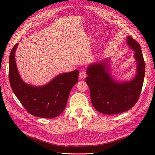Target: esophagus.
Instances as JSON below:
<instances>
[{"mask_svg":"<svg viewBox=\"0 0 155 155\" xmlns=\"http://www.w3.org/2000/svg\"><path fill=\"white\" fill-rule=\"evenodd\" d=\"M86 76H87V74L85 71H81L80 73H79V78L80 79H83L86 78Z\"/></svg>","mask_w":155,"mask_h":155,"instance_id":"esophagus-1","label":"esophagus"}]
</instances>
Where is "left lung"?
Wrapping results in <instances>:
<instances>
[{"label": "left lung", "instance_id": "left-lung-1", "mask_svg": "<svg viewBox=\"0 0 155 155\" xmlns=\"http://www.w3.org/2000/svg\"><path fill=\"white\" fill-rule=\"evenodd\" d=\"M127 44L134 50L137 62L136 76L130 81H118L112 77L110 59L88 65L86 83L90 88L93 107L105 114H116L129 110L137 102L145 76V62L141 47L137 41L128 36Z\"/></svg>", "mask_w": 155, "mask_h": 155}]
</instances>
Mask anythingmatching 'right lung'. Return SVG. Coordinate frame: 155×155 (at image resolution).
<instances>
[{
    "label": "right lung",
    "instance_id": "obj_1",
    "mask_svg": "<svg viewBox=\"0 0 155 155\" xmlns=\"http://www.w3.org/2000/svg\"><path fill=\"white\" fill-rule=\"evenodd\" d=\"M18 43L9 58V80L12 90L30 114L45 118H55L66 107L70 91L78 81L79 71L58 75L43 86L27 84L21 79L16 65L15 54Z\"/></svg>",
    "mask_w": 155,
    "mask_h": 155
}]
</instances>
